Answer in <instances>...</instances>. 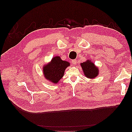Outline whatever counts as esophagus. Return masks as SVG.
Here are the masks:
<instances>
[{
	"mask_svg": "<svg viewBox=\"0 0 132 132\" xmlns=\"http://www.w3.org/2000/svg\"><path fill=\"white\" fill-rule=\"evenodd\" d=\"M72 64H73L74 65H76L77 64V60H72Z\"/></svg>",
	"mask_w": 132,
	"mask_h": 132,
	"instance_id": "1",
	"label": "esophagus"
}]
</instances>
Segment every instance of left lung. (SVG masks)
I'll use <instances>...</instances> for the list:
<instances>
[{
  "label": "left lung",
  "mask_w": 132,
  "mask_h": 132,
  "mask_svg": "<svg viewBox=\"0 0 132 132\" xmlns=\"http://www.w3.org/2000/svg\"><path fill=\"white\" fill-rule=\"evenodd\" d=\"M85 76L87 78H95L99 75V68L91 61V60H87L85 62L81 63L80 64Z\"/></svg>",
  "instance_id": "8db88e82"
}]
</instances>
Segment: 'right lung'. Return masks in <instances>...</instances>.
Returning <instances> with one entry per match:
<instances>
[{"label": "right lung", "mask_w": 132, "mask_h": 132, "mask_svg": "<svg viewBox=\"0 0 132 132\" xmlns=\"http://www.w3.org/2000/svg\"><path fill=\"white\" fill-rule=\"evenodd\" d=\"M70 64L68 61H63L60 56H55L51 62L43 66V76L53 84H57L64 76L65 69L70 66Z\"/></svg>", "instance_id": "1"}]
</instances>
